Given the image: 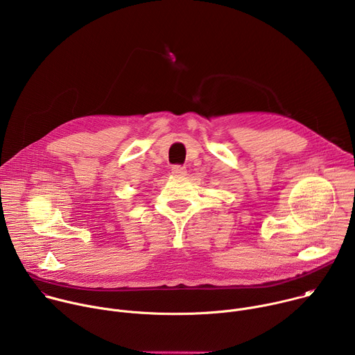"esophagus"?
I'll return each mask as SVG.
<instances>
[{"label": "esophagus", "instance_id": "34e87169", "mask_svg": "<svg viewBox=\"0 0 355 355\" xmlns=\"http://www.w3.org/2000/svg\"><path fill=\"white\" fill-rule=\"evenodd\" d=\"M171 174H173V175H177V177H182V175L187 174V170H185V167H182V166H173Z\"/></svg>", "mask_w": 355, "mask_h": 355}]
</instances>
